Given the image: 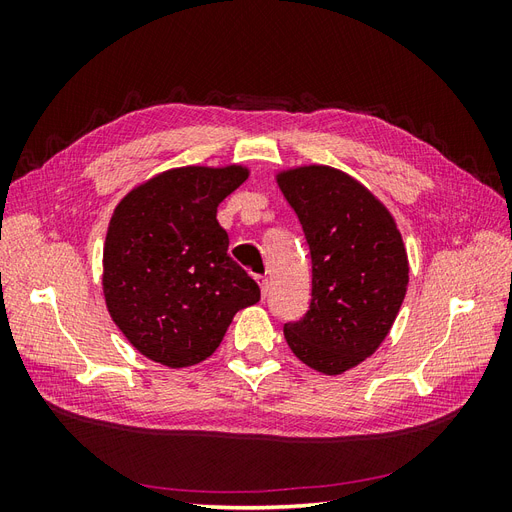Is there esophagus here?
<instances>
[{
	"label": "esophagus",
	"mask_w": 512,
	"mask_h": 512,
	"mask_svg": "<svg viewBox=\"0 0 512 512\" xmlns=\"http://www.w3.org/2000/svg\"><path fill=\"white\" fill-rule=\"evenodd\" d=\"M256 282H258V286H260V294H262V299H265V297H267V292H269V280H267V277L258 275V277H256Z\"/></svg>",
	"instance_id": "esophagus-1"
}]
</instances>
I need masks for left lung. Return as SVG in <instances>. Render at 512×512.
I'll list each match as a JSON object with an SVG mask.
<instances>
[{
	"mask_svg": "<svg viewBox=\"0 0 512 512\" xmlns=\"http://www.w3.org/2000/svg\"><path fill=\"white\" fill-rule=\"evenodd\" d=\"M275 181L312 254V303L284 337L307 367L339 376L389 335L410 282L406 245L391 211L344 170L305 164Z\"/></svg>",
	"mask_w": 512,
	"mask_h": 512,
	"instance_id": "8db88e82",
	"label": "left lung"
}]
</instances>
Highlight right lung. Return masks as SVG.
<instances>
[{"label": "right lung", "mask_w": 512, "mask_h": 512, "mask_svg": "<svg viewBox=\"0 0 512 512\" xmlns=\"http://www.w3.org/2000/svg\"><path fill=\"white\" fill-rule=\"evenodd\" d=\"M250 177L243 164L179 166L119 200L102 252V292L117 329L170 369L211 356L258 284L228 256L218 205Z\"/></svg>", "instance_id": "obj_1"}]
</instances>
